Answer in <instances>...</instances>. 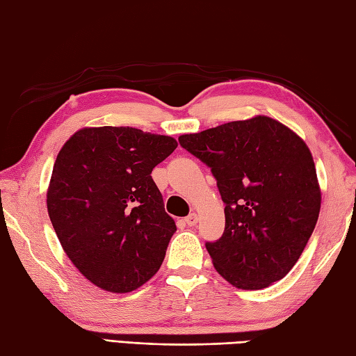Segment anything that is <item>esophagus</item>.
I'll use <instances>...</instances> for the list:
<instances>
[{"mask_svg":"<svg viewBox=\"0 0 356 356\" xmlns=\"http://www.w3.org/2000/svg\"><path fill=\"white\" fill-rule=\"evenodd\" d=\"M186 224L187 226H195L198 222V215L197 213H191L188 216H186Z\"/></svg>","mask_w":356,"mask_h":356,"instance_id":"34e87169","label":"esophagus"}]
</instances>
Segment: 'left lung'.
<instances>
[{
  "label": "left lung",
  "mask_w": 356,
  "mask_h": 356,
  "mask_svg": "<svg viewBox=\"0 0 356 356\" xmlns=\"http://www.w3.org/2000/svg\"><path fill=\"white\" fill-rule=\"evenodd\" d=\"M178 141L210 168L226 204L222 236L206 243L216 272L244 290L284 278L306 248L321 207L306 143L269 117L226 122Z\"/></svg>",
  "instance_id": "8db88e82"
}]
</instances>
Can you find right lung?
<instances>
[{
    "label": "right lung",
    "mask_w": 356,
    "mask_h": 356,
    "mask_svg": "<svg viewBox=\"0 0 356 356\" xmlns=\"http://www.w3.org/2000/svg\"><path fill=\"white\" fill-rule=\"evenodd\" d=\"M172 136L134 127L81 129L56 156L47 212L66 255L99 289L126 293L158 272L177 226L152 170Z\"/></svg>",
    "instance_id": "1"
}]
</instances>
